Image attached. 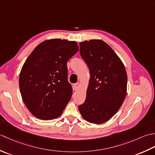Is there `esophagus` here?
<instances>
[{
    "mask_svg": "<svg viewBox=\"0 0 155 155\" xmlns=\"http://www.w3.org/2000/svg\"><path fill=\"white\" fill-rule=\"evenodd\" d=\"M79 87H80V84L79 83H76L74 85V88L75 90H78L79 89Z\"/></svg>",
    "mask_w": 155,
    "mask_h": 155,
    "instance_id": "esophagus-1",
    "label": "esophagus"
}]
</instances>
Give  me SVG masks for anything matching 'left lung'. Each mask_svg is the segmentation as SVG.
Returning <instances> with one entry per match:
<instances>
[{
  "mask_svg": "<svg viewBox=\"0 0 155 155\" xmlns=\"http://www.w3.org/2000/svg\"><path fill=\"white\" fill-rule=\"evenodd\" d=\"M80 52L90 72L86 99L78 107L86 121L102 124L109 120L124 102L127 74L121 59L108 44L100 39L80 43Z\"/></svg>",
  "mask_w": 155,
  "mask_h": 155,
  "instance_id": "left-lung-1",
  "label": "left lung"
}]
</instances>
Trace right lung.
Here are the masks:
<instances>
[{"label":"right lung","instance_id":"1","mask_svg":"<svg viewBox=\"0 0 155 155\" xmlns=\"http://www.w3.org/2000/svg\"><path fill=\"white\" fill-rule=\"evenodd\" d=\"M79 50L75 41L61 39L44 41L25 61L19 75L23 102L33 116L52 120L61 116L70 100L67 62Z\"/></svg>","mask_w":155,"mask_h":155}]
</instances>
